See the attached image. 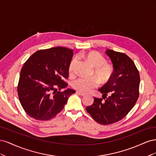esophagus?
<instances>
[{
  "mask_svg": "<svg viewBox=\"0 0 156 156\" xmlns=\"http://www.w3.org/2000/svg\"><path fill=\"white\" fill-rule=\"evenodd\" d=\"M76 93H77V94H79V95L81 96H85V94H83V93H82V92H79V91H77V92H76Z\"/></svg>",
  "mask_w": 156,
  "mask_h": 156,
  "instance_id": "esophagus-1",
  "label": "esophagus"
}]
</instances>
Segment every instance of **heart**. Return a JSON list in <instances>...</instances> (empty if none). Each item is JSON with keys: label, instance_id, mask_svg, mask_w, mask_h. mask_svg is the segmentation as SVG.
I'll use <instances>...</instances> for the list:
<instances>
[{"label": "heart", "instance_id": "b5f03b06", "mask_svg": "<svg viewBox=\"0 0 156 156\" xmlns=\"http://www.w3.org/2000/svg\"><path fill=\"white\" fill-rule=\"evenodd\" d=\"M84 56L94 68V74L98 79L99 81L101 84H105L110 81L114 74V68L112 65L106 63V59L104 56L96 51L88 52ZM77 61V57H74L71 61L68 68L70 74H73L75 72V67ZM97 79L95 77H79L73 82L72 86L80 92L89 93L92 91V90L98 86V79Z\"/></svg>", "mask_w": 156, "mask_h": 156}]
</instances>
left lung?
I'll list each match as a JSON object with an SVG mask.
<instances>
[{
  "instance_id": "left-lung-1",
  "label": "left lung",
  "mask_w": 156,
  "mask_h": 156,
  "mask_svg": "<svg viewBox=\"0 0 156 156\" xmlns=\"http://www.w3.org/2000/svg\"><path fill=\"white\" fill-rule=\"evenodd\" d=\"M114 68L110 81L99 90L103 98H94L86 108L92 119L102 125L122 120L134 107L139 96L140 75L134 62L127 55L108 49L106 51Z\"/></svg>"
}]
</instances>
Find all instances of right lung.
Instances as JSON below:
<instances>
[{
	"label": "right lung",
	"instance_id": "obj_1",
	"mask_svg": "<svg viewBox=\"0 0 156 156\" xmlns=\"http://www.w3.org/2000/svg\"><path fill=\"white\" fill-rule=\"evenodd\" d=\"M73 50L62 47L41 49L24 64L17 85L19 100L27 114L37 120H49L62 111L75 91L68 86Z\"/></svg>",
	"mask_w": 156,
	"mask_h": 156
}]
</instances>
